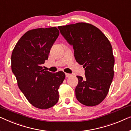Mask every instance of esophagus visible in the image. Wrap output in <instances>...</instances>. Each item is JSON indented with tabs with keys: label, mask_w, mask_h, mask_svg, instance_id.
<instances>
[{
	"label": "esophagus",
	"mask_w": 131,
	"mask_h": 131,
	"mask_svg": "<svg viewBox=\"0 0 131 131\" xmlns=\"http://www.w3.org/2000/svg\"><path fill=\"white\" fill-rule=\"evenodd\" d=\"M65 75H66V78H68V77H71L72 75H71V74H70V73H65Z\"/></svg>",
	"instance_id": "1"
}]
</instances>
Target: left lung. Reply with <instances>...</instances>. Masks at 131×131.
<instances>
[{
  "mask_svg": "<svg viewBox=\"0 0 131 131\" xmlns=\"http://www.w3.org/2000/svg\"><path fill=\"white\" fill-rule=\"evenodd\" d=\"M58 28L73 46L76 61L85 68L84 78L77 76L76 98L85 106L99 104L107 95L114 76L115 58L109 40L90 24L78 23Z\"/></svg>",
  "mask_w": 131,
  "mask_h": 131,
  "instance_id": "8db88e82",
  "label": "left lung"
}]
</instances>
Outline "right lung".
<instances>
[{
	"label": "right lung",
	"mask_w": 131,
	"mask_h": 131,
	"mask_svg": "<svg viewBox=\"0 0 131 131\" xmlns=\"http://www.w3.org/2000/svg\"><path fill=\"white\" fill-rule=\"evenodd\" d=\"M59 35L56 27L29 30L17 42L11 56L18 87L28 102L40 109L58 103V89L65 78L63 72L51 73L42 66Z\"/></svg>",
	"instance_id": "right-lung-1"
}]
</instances>
